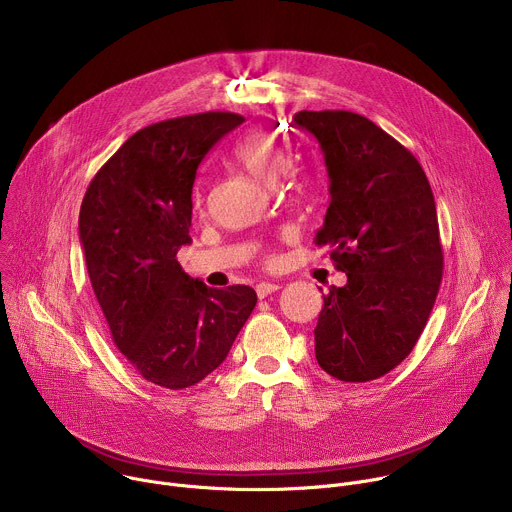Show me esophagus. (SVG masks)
Masks as SVG:
<instances>
[{"instance_id":"34e87169","label":"esophagus","mask_w":512,"mask_h":512,"mask_svg":"<svg viewBox=\"0 0 512 512\" xmlns=\"http://www.w3.org/2000/svg\"><path fill=\"white\" fill-rule=\"evenodd\" d=\"M277 289H279V285H277V283H269V281H263V283H259V285L255 287V291H257L259 300H263V298H267V296L275 294Z\"/></svg>"}]
</instances>
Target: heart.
Listing matches in <instances>:
<instances>
[{
  "mask_svg": "<svg viewBox=\"0 0 512 512\" xmlns=\"http://www.w3.org/2000/svg\"><path fill=\"white\" fill-rule=\"evenodd\" d=\"M235 156L249 170L251 176L267 186L275 184L289 166V158L277 143V139L263 129L249 131L239 141Z\"/></svg>",
  "mask_w": 512,
  "mask_h": 512,
  "instance_id": "1",
  "label": "heart"
}]
</instances>
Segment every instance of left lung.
I'll return each mask as SVG.
<instances>
[{
    "mask_svg": "<svg viewBox=\"0 0 512 512\" xmlns=\"http://www.w3.org/2000/svg\"><path fill=\"white\" fill-rule=\"evenodd\" d=\"M294 121L318 139L330 180L316 243L348 277L324 296L316 358L338 381L367 383L413 350L440 291L433 192L415 156L371 119L300 111Z\"/></svg>",
    "mask_w": 512,
    "mask_h": 512,
    "instance_id": "obj_1",
    "label": "left lung"
}]
</instances>
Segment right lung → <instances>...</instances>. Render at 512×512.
I'll return each instance as SVG.
<instances>
[{
    "instance_id": "obj_1",
    "label": "right lung",
    "mask_w": 512,
    "mask_h": 512,
    "mask_svg": "<svg viewBox=\"0 0 512 512\" xmlns=\"http://www.w3.org/2000/svg\"><path fill=\"white\" fill-rule=\"evenodd\" d=\"M243 121L208 111L139 129L81 204L79 237L113 342L145 381L166 389L192 387L221 367L257 304L253 287H208L176 259L192 241L196 170Z\"/></svg>"
}]
</instances>
